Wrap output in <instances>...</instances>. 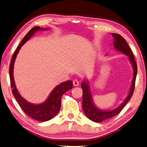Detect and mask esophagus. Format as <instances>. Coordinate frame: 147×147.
Masks as SVG:
<instances>
[{
    "label": "esophagus",
    "instance_id": "34e87169",
    "mask_svg": "<svg viewBox=\"0 0 147 147\" xmlns=\"http://www.w3.org/2000/svg\"><path fill=\"white\" fill-rule=\"evenodd\" d=\"M73 85L74 86H75V87H77V86H78L79 85V82L77 80H73Z\"/></svg>",
    "mask_w": 147,
    "mask_h": 147
}]
</instances>
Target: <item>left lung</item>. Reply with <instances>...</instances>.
I'll use <instances>...</instances> for the list:
<instances>
[{
    "mask_svg": "<svg viewBox=\"0 0 147 147\" xmlns=\"http://www.w3.org/2000/svg\"><path fill=\"white\" fill-rule=\"evenodd\" d=\"M112 35L114 37V47L117 51L121 52L123 54L126 55L129 58L130 63H132L133 69H134V75L132 81V85L130 87V92L125 101L120 105L118 107L112 111H102L97 108L93 103L91 92H90L89 83L87 80L84 81L82 83V89H83V100H82V109L85 115L87 118L91 121L96 123H100L104 120L112 118L114 116L119 114L124 107L125 105L127 103L132 97L134 93L135 88V82L136 78L138 67L135 58L133 55L132 51L129 47L127 42L120 34L116 33H112Z\"/></svg>",
    "mask_w": 147,
    "mask_h": 147,
    "instance_id": "left-lung-1",
    "label": "left lung"
}]
</instances>
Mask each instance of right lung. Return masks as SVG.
Masks as SVG:
<instances>
[{
	"instance_id": "add662e5",
	"label": "right lung",
	"mask_w": 147,
	"mask_h": 147,
	"mask_svg": "<svg viewBox=\"0 0 147 147\" xmlns=\"http://www.w3.org/2000/svg\"><path fill=\"white\" fill-rule=\"evenodd\" d=\"M47 28L44 29L40 28L39 26H35L32 28L28 33L26 34L24 38L21 42L17 48V49L13 55L9 67V78L11 86L12 88V93L19 104L23 111L34 119L39 121H46L52 119L53 117L57 115L59 112L61 107V98L64 93L73 88V82L71 80L66 81L57 85L51 92L47 99L40 104H33L28 102L24 98L21 96L19 92L16 88L14 78H13V67L15 58L17 57L20 47L24 44L36 31L39 30H47Z\"/></svg>"
}]
</instances>
